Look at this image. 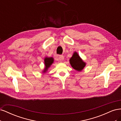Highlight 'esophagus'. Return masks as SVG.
Returning <instances> with one entry per match:
<instances>
[{"instance_id":"esophagus-1","label":"esophagus","mask_w":121,"mask_h":121,"mask_svg":"<svg viewBox=\"0 0 121 121\" xmlns=\"http://www.w3.org/2000/svg\"><path fill=\"white\" fill-rule=\"evenodd\" d=\"M64 59H65V57L63 55H60V56H59L58 57V60L60 62L63 61Z\"/></svg>"}]
</instances>
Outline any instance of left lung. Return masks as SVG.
Returning <instances> with one entry per match:
<instances>
[{
	"label": "left lung",
	"mask_w": 121,
	"mask_h": 121,
	"mask_svg": "<svg viewBox=\"0 0 121 121\" xmlns=\"http://www.w3.org/2000/svg\"><path fill=\"white\" fill-rule=\"evenodd\" d=\"M69 63L72 67L75 70L81 72L86 66V63L83 61L78 53L75 52L69 59Z\"/></svg>",
	"instance_id": "8db88e82"
}]
</instances>
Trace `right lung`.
Masks as SVG:
<instances>
[{
  "label": "right lung",
  "mask_w": 121,
  "mask_h": 121,
  "mask_svg": "<svg viewBox=\"0 0 121 121\" xmlns=\"http://www.w3.org/2000/svg\"><path fill=\"white\" fill-rule=\"evenodd\" d=\"M44 65L45 67L43 70L42 71V73L44 74L45 73L48 69L50 67L51 65L53 63L54 58L53 57H48L46 56L44 58Z\"/></svg>",
  "instance_id": "right-lung-1"
}]
</instances>
